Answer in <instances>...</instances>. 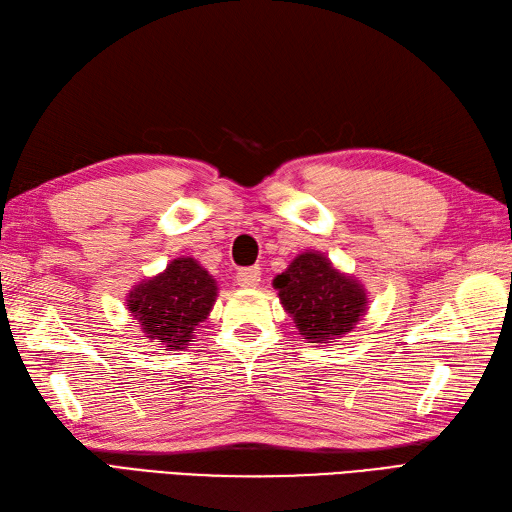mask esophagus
<instances>
[{
  "label": "esophagus",
  "instance_id": "obj_1",
  "mask_svg": "<svg viewBox=\"0 0 512 512\" xmlns=\"http://www.w3.org/2000/svg\"><path fill=\"white\" fill-rule=\"evenodd\" d=\"M259 281H261V268L259 266L242 268V270H237V275H235V283L240 285V288H257Z\"/></svg>",
  "mask_w": 512,
  "mask_h": 512
}]
</instances>
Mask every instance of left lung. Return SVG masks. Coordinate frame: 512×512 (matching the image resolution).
<instances>
[{
	"label": "left lung",
	"instance_id": "obj_1",
	"mask_svg": "<svg viewBox=\"0 0 512 512\" xmlns=\"http://www.w3.org/2000/svg\"><path fill=\"white\" fill-rule=\"evenodd\" d=\"M283 310L310 342H334L358 325L366 312L364 285L340 272L318 251L294 257L285 272L272 279Z\"/></svg>",
	"mask_w": 512,
	"mask_h": 512
}]
</instances>
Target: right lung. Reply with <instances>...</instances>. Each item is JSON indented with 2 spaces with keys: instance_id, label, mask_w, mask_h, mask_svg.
Segmentation results:
<instances>
[{
  "instance_id": "right-lung-1",
  "label": "right lung",
  "mask_w": 512,
  "mask_h": 512,
  "mask_svg": "<svg viewBox=\"0 0 512 512\" xmlns=\"http://www.w3.org/2000/svg\"><path fill=\"white\" fill-rule=\"evenodd\" d=\"M216 296V279L194 257H176L157 277L139 281L126 301L146 338L185 349L194 342L196 327L209 316Z\"/></svg>"
}]
</instances>
